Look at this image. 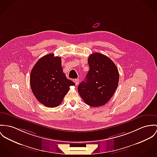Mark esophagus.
Here are the masks:
<instances>
[{"mask_svg": "<svg viewBox=\"0 0 157 157\" xmlns=\"http://www.w3.org/2000/svg\"><path fill=\"white\" fill-rule=\"evenodd\" d=\"M74 82H75V85H78V83H79V79H75Z\"/></svg>", "mask_w": 157, "mask_h": 157, "instance_id": "esophagus-1", "label": "esophagus"}]
</instances>
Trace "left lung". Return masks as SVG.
<instances>
[{
  "instance_id": "1",
  "label": "left lung",
  "mask_w": 157,
  "mask_h": 157,
  "mask_svg": "<svg viewBox=\"0 0 157 157\" xmlns=\"http://www.w3.org/2000/svg\"><path fill=\"white\" fill-rule=\"evenodd\" d=\"M89 71L85 81L78 86V92L86 103L98 107L112 97L119 83V72L114 62L107 56L94 53L88 58Z\"/></svg>"
}]
</instances>
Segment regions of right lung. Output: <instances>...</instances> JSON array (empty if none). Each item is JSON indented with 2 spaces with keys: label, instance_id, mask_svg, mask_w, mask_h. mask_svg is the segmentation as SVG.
<instances>
[{
  "label": "right lung",
  "instance_id": "1",
  "mask_svg": "<svg viewBox=\"0 0 157 157\" xmlns=\"http://www.w3.org/2000/svg\"><path fill=\"white\" fill-rule=\"evenodd\" d=\"M60 57L48 54L40 59L33 67L30 77L32 91L38 101L48 107L59 105L75 85L63 72Z\"/></svg>",
  "mask_w": 157,
  "mask_h": 157
}]
</instances>
